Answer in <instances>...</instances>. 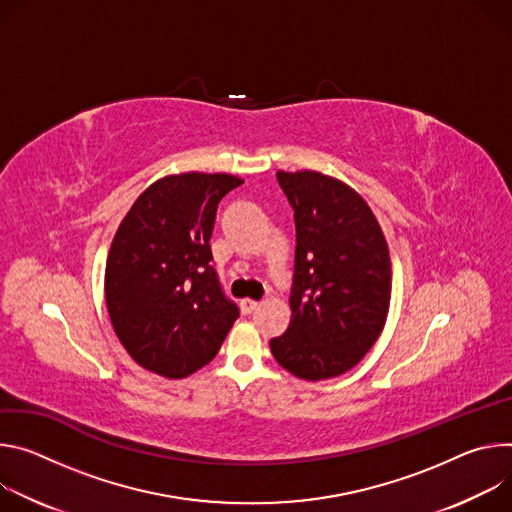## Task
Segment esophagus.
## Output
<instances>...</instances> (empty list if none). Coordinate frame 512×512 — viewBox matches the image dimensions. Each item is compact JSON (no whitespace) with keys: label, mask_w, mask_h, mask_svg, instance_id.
Listing matches in <instances>:
<instances>
[{"label":"esophagus","mask_w":512,"mask_h":512,"mask_svg":"<svg viewBox=\"0 0 512 512\" xmlns=\"http://www.w3.org/2000/svg\"><path fill=\"white\" fill-rule=\"evenodd\" d=\"M256 307H258V303L252 301V299H244V301L240 303V309H242L244 315H250L252 311H256Z\"/></svg>","instance_id":"esophagus-1"}]
</instances>
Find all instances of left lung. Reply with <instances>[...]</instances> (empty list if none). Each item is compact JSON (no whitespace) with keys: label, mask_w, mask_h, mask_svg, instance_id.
Instances as JSON below:
<instances>
[{"label":"left lung","mask_w":512,"mask_h":512,"mask_svg":"<svg viewBox=\"0 0 512 512\" xmlns=\"http://www.w3.org/2000/svg\"><path fill=\"white\" fill-rule=\"evenodd\" d=\"M295 209L291 323L270 339L274 360L309 382L352 370L380 337L392 295L382 227L366 199L317 170H278Z\"/></svg>","instance_id":"left-lung-1"}]
</instances>
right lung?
Instances as JSON below:
<instances>
[{
  "mask_svg": "<svg viewBox=\"0 0 512 512\" xmlns=\"http://www.w3.org/2000/svg\"><path fill=\"white\" fill-rule=\"evenodd\" d=\"M227 173L166 175L122 219L105 262V305L126 352L164 378H187L219 352L238 307L219 289L209 238Z\"/></svg>",
  "mask_w": 512,
  "mask_h": 512,
  "instance_id": "obj_1",
  "label": "right lung"
}]
</instances>
